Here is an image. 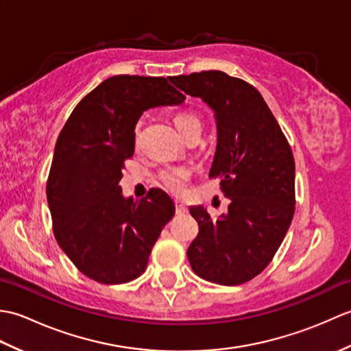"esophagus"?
Instances as JSON below:
<instances>
[{
	"label": "esophagus",
	"instance_id": "esophagus-1",
	"mask_svg": "<svg viewBox=\"0 0 351 351\" xmlns=\"http://www.w3.org/2000/svg\"><path fill=\"white\" fill-rule=\"evenodd\" d=\"M175 206H176V214H184V213H187V206H185L182 202H180V200H176V202H175Z\"/></svg>",
	"mask_w": 351,
	"mask_h": 351
}]
</instances>
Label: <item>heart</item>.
<instances>
[{
    "label": "heart",
    "mask_w": 351,
    "mask_h": 351,
    "mask_svg": "<svg viewBox=\"0 0 351 351\" xmlns=\"http://www.w3.org/2000/svg\"><path fill=\"white\" fill-rule=\"evenodd\" d=\"M175 125L178 131L181 132V136L184 137L189 131L196 128V126H200V121L196 114L182 111V113H178L175 116ZM189 176L190 173L184 169H167L162 170L160 173V181L162 184V187L170 191L171 195L180 196L185 190V184L189 181Z\"/></svg>",
    "instance_id": "b5f03b06"
}]
</instances>
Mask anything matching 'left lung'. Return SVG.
Masks as SVG:
<instances>
[{
  "label": "left lung",
  "mask_w": 351,
  "mask_h": 351,
  "mask_svg": "<svg viewBox=\"0 0 351 351\" xmlns=\"http://www.w3.org/2000/svg\"><path fill=\"white\" fill-rule=\"evenodd\" d=\"M178 88L214 110L217 147L210 178L230 204L211 217L190 206L199 234L187 258L199 278L240 285L270 264L295 210V164L291 146L264 98L252 84L221 71L170 78Z\"/></svg>",
  "instance_id": "obj_1"
}]
</instances>
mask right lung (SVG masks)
<instances>
[{"label":"right lung","mask_w":351,"mask_h":351,"mask_svg":"<svg viewBox=\"0 0 351 351\" xmlns=\"http://www.w3.org/2000/svg\"><path fill=\"white\" fill-rule=\"evenodd\" d=\"M184 99L164 77L114 75L86 95L64 123L47 197L58 245L87 278L114 285L145 273L175 205L160 189L126 199L119 181L143 111Z\"/></svg>","instance_id":"obj_1"}]
</instances>
